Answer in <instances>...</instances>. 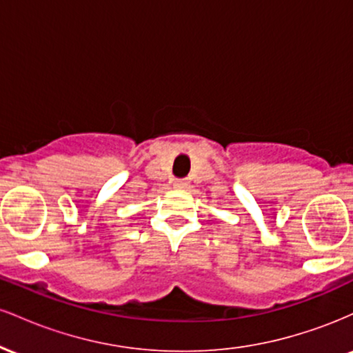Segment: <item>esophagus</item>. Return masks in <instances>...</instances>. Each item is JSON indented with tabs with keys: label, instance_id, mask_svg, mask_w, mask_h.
I'll return each instance as SVG.
<instances>
[{
	"label": "esophagus",
	"instance_id": "34e87169",
	"mask_svg": "<svg viewBox=\"0 0 353 353\" xmlns=\"http://www.w3.org/2000/svg\"><path fill=\"white\" fill-rule=\"evenodd\" d=\"M174 188H176V189H185V188H188V182H185L184 179H177V181H174Z\"/></svg>",
	"mask_w": 353,
	"mask_h": 353
}]
</instances>
